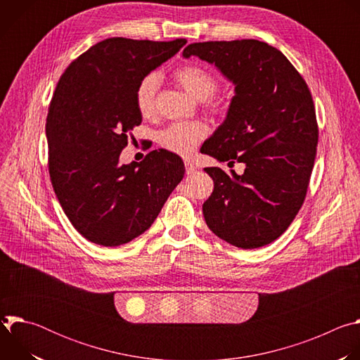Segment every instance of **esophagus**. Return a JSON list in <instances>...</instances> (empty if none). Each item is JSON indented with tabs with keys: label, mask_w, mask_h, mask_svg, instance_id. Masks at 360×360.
<instances>
[{
	"label": "esophagus",
	"mask_w": 360,
	"mask_h": 360,
	"mask_svg": "<svg viewBox=\"0 0 360 360\" xmlns=\"http://www.w3.org/2000/svg\"><path fill=\"white\" fill-rule=\"evenodd\" d=\"M185 171H186L188 175H191V174H193L196 171V167L193 165L192 161H188V160L185 161Z\"/></svg>",
	"instance_id": "34e87169"
}]
</instances>
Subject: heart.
Masks as SVG:
<instances>
[{
    "label": "heart",
    "instance_id": "1",
    "mask_svg": "<svg viewBox=\"0 0 360 360\" xmlns=\"http://www.w3.org/2000/svg\"><path fill=\"white\" fill-rule=\"evenodd\" d=\"M172 77L191 96L205 101V104L212 112L222 111L224 101L215 92L219 86V81L208 68L198 64H185L178 67L172 72ZM158 88L160 77L155 72L146 74L138 81L134 92V101L141 117L150 118L155 112ZM205 135H207V127L199 121L174 122L160 132L158 142L161 146L178 153V155H189Z\"/></svg>",
    "mask_w": 360,
    "mask_h": 360
}]
</instances>
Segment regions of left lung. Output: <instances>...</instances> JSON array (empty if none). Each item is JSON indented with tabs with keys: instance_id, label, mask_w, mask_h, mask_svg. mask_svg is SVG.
I'll list each match as a JSON object with an SVG mask.
<instances>
[{
	"instance_id": "1",
	"label": "left lung",
	"mask_w": 360,
	"mask_h": 360,
	"mask_svg": "<svg viewBox=\"0 0 360 360\" xmlns=\"http://www.w3.org/2000/svg\"><path fill=\"white\" fill-rule=\"evenodd\" d=\"M182 54L235 84L226 120L200 152L246 165L242 175L205 168L214 179L205 221L233 246H265L289 228L309 186L319 136L312 94L281 51L258 39L193 42Z\"/></svg>"
}]
</instances>
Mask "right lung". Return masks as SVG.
<instances>
[{"label": "right lung", "mask_w": 360, "mask_h": 360, "mask_svg": "<svg viewBox=\"0 0 360 360\" xmlns=\"http://www.w3.org/2000/svg\"><path fill=\"white\" fill-rule=\"evenodd\" d=\"M186 44L108 38L92 45L61 75L46 115L48 171L72 226L88 240L120 246L143 233L182 181V160L167 149L120 164L142 117L138 81Z\"/></svg>", "instance_id": "1"}]
</instances>
